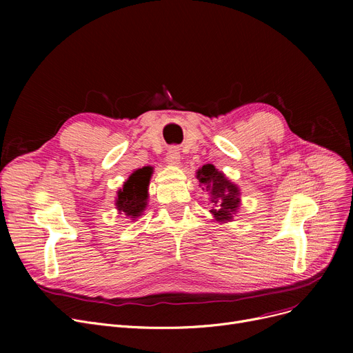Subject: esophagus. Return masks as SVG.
Instances as JSON below:
<instances>
[{"instance_id":"obj_1","label":"esophagus","mask_w":353,"mask_h":353,"mask_svg":"<svg viewBox=\"0 0 353 353\" xmlns=\"http://www.w3.org/2000/svg\"><path fill=\"white\" fill-rule=\"evenodd\" d=\"M165 160L172 165H180V152L177 147H170L169 152H167Z\"/></svg>"}]
</instances>
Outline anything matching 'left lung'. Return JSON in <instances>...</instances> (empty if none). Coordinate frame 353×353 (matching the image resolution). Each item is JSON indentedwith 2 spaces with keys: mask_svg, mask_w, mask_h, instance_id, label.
Wrapping results in <instances>:
<instances>
[{
  "mask_svg": "<svg viewBox=\"0 0 353 353\" xmlns=\"http://www.w3.org/2000/svg\"><path fill=\"white\" fill-rule=\"evenodd\" d=\"M197 180L203 190L210 196L213 205L210 213L214 220H232L240 206V190L223 173L219 172L213 164H205L197 170Z\"/></svg>",
  "mask_w": 353,
  "mask_h": 353,
  "instance_id": "1",
  "label": "left lung"
}]
</instances>
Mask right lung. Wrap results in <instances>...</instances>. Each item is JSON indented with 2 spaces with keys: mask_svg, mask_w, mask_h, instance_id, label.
I'll return each instance as SVG.
<instances>
[{
  "mask_svg": "<svg viewBox=\"0 0 353 353\" xmlns=\"http://www.w3.org/2000/svg\"><path fill=\"white\" fill-rule=\"evenodd\" d=\"M152 174L153 167L150 165L141 167V169H137L130 174L123 184V189L117 192L116 208L120 213H124L133 220L141 216L147 206L148 183H150Z\"/></svg>",
  "mask_w": 353,
  "mask_h": 353,
  "instance_id": "add662e5",
  "label": "right lung"
}]
</instances>
